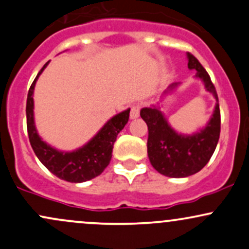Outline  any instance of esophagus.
<instances>
[{
    "label": "esophagus",
    "mask_w": 249,
    "mask_h": 249,
    "mask_svg": "<svg viewBox=\"0 0 249 249\" xmlns=\"http://www.w3.org/2000/svg\"><path fill=\"white\" fill-rule=\"evenodd\" d=\"M138 117H140V106L138 105H132L131 109H130V118L136 119Z\"/></svg>",
    "instance_id": "obj_1"
}]
</instances>
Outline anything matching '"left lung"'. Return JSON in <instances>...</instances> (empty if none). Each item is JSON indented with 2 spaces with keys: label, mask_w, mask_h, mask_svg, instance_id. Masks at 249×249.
Returning a JSON list of instances; mask_svg holds the SVG:
<instances>
[{
  "label": "left lung",
  "mask_w": 249,
  "mask_h": 249,
  "mask_svg": "<svg viewBox=\"0 0 249 249\" xmlns=\"http://www.w3.org/2000/svg\"><path fill=\"white\" fill-rule=\"evenodd\" d=\"M186 56L188 69L197 71L196 78L203 82L205 90L213 94L216 100L213 116L205 126L191 135L178 132L161 111L163 99L181 85L179 82L172 83L163 91L158 104L141 109V117L149 130V161L160 174L169 178H186L199 172L213 156L221 132V113L214 86L198 59L191 53H186Z\"/></svg>",
  "instance_id": "8db88e82"
}]
</instances>
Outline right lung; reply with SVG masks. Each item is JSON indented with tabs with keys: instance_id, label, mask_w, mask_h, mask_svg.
Returning a JSON list of instances; mask_svg holds the SVG:
<instances>
[{
	"instance_id": "add662e5",
	"label": "right lung",
	"mask_w": 249,
	"mask_h": 249,
	"mask_svg": "<svg viewBox=\"0 0 249 249\" xmlns=\"http://www.w3.org/2000/svg\"><path fill=\"white\" fill-rule=\"evenodd\" d=\"M46 63L33 81L27 95L26 117L30 143L39 161L59 179L69 182H85L100 175L109 164L112 149L118 133L124 129L129 120L130 108L120 112L107 120L105 125L86 144L72 151H62L43 141L36 131L35 123V100L33 93L38 77L48 67Z\"/></svg>"
}]
</instances>
